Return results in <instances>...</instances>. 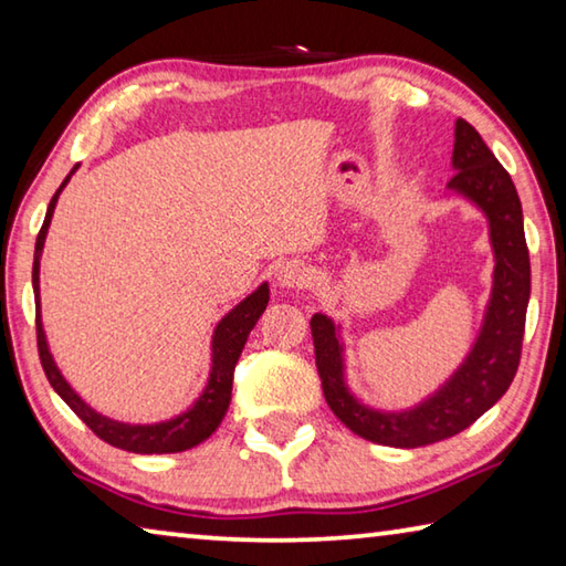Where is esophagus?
<instances>
[{
  "label": "esophagus",
  "instance_id": "34e87169",
  "mask_svg": "<svg viewBox=\"0 0 566 566\" xmlns=\"http://www.w3.org/2000/svg\"><path fill=\"white\" fill-rule=\"evenodd\" d=\"M306 284H310V266L300 260L282 264L276 272V286L284 292H300Z\"/></svg>",
  "mask_w": 566,
  "mask_h": 566
}]
</instances>
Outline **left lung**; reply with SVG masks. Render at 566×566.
Returning <instances> with one entry per match:
<instances>
[{
  "label": "left lung",
  "mask_w": 566,
  "mask_h": 566,
  "mask_svg": "<svg viewBox=\"0 0 566 566\" xmlns=\"http://www.w3.org/2000/svg\"><path fill=\"white\" fill-rule=\"evenodd\" d=\"M452 169L454 177L449 179L447 191L467 199L484 214L494 254L492 290L482 324L452 375L411 407H369L354 395L347 381V344L342 324L322 312L310 322L324 399L342 424L367 442L415 449L454 437L502 399L520 367L532 290L520 195L492 149L464 119L454 124Z\"/></svg>",
  "instance_id": "1"
}]
</instances>
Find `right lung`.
<instances>
[{"instance_id": "obj_1", "label": "right lung", "mask_w": 566, "mask_h": 566, "mask_svg": "<svg viewBox=\"0 0 566 566\" xmlns=\"http://www.w3.org/2000/svg\"><path fill=\"white\" fill-rule=\"evenodd\" d=\"M80 165H74L70 175L64 177L62 187L56 189L50 207H46L44 224L40 229L34 244V266H32V286H34V304H36V344H40V359L44 367V375L50 379L56 395H60L70 409L87 424L94 434L112 447H119L124 452L134 454H175L187 452V449L202 444L205 439L217 432V427L222 424V419L232 401V379L239 354H242L244 344L249 339V332L254 329L256 319L262 317L266 304H270V284L262 282L252 294H247L242 302L234 304L222 319L217 322L212 332V342H209V354H212V364H209V377L205 389L199 391V397L191 405L179 411L171 419L151 421V424H134V421H119L112 419L102 411L87 405L74 387L62 375L60 364L54 361V354L46 342L44 322H42V296H40V262L46 242V232H50L54 207L60 202L62 189L66 181L72 179Z\"/></svg>"}]
</instances>
